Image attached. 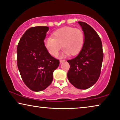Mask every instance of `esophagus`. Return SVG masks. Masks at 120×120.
Returning a JSON list of instances; mask_svg holds the SVG:
<instances>
[{"instance_id": "esophagus-1", "label": "esophagus", "mask_w": 120, "mask_h": 120, "mask_svg": "<svg viewBox=\"0 0 120 120\" xmlns=\"http://www.w3.org/2000/svg\"><path fill=\"white\" fill-rule=\"evenodd\" d=\"M65 61H66V60H60V63H63V62H64Z\"/></svg>"}]
</instances>
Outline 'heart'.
I'll list each match as a JSON object with an SVG mask.
<instances>
[{"mask_svg":"<svg viewBox=\"0 0 120 120\" xmlns=\"http://www.w3.org/2000/svg\"><path fill=\"white\" fill-rule=\"evenodd\" d=\"M84 42V35L82 30L65 26L53 32L52 38H47L44 43L47 50L53 56L58 55L62 47L64 51L62 57H64L78 54L82 49Z\"/></svg>","mask_w":120,"mask_h":120,"instance_id":"b5f03b06","label":"heart"}]
</instances>
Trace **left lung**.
<instances>
[{"instance_id": "1", "label": "left lung", "mask_w": 120, "mask_h": 120, "mask_svg": "<svg viewBox=\"0 0 120 120\" xmlns=\"http://www.w3.org/2000/svg\"><path fill=\"white\" fill-rule=\"evenodd\" d=\"M84 34L82 50L77 57L68 60L70 69L67 77L71 84L79 89H86L96 83L100 77L103 51L101 40L94 29L78 21Z\"/></svg>"}]
</instances>
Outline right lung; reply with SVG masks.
Wrapping results in <instances>:
<instances>
[{
	"label": "right lung",
	"instance_id": "obj_1",
	"mask_svg": "<svg viewBox=\"0 0 120 120\" xmlns=\"http://www.w3.org/2000/svg\"><path fill=\"white\" fill-rule=\"evenodd\" d=\"M49 28L36 26L29 29L22 36L17 47V64L25 85L32 91L46 89L53 80V73L60 60L53 57L45 46Z\"/></svg>",
	"mask_w": 120,
	"mask_h": 120
}]
</instances>
